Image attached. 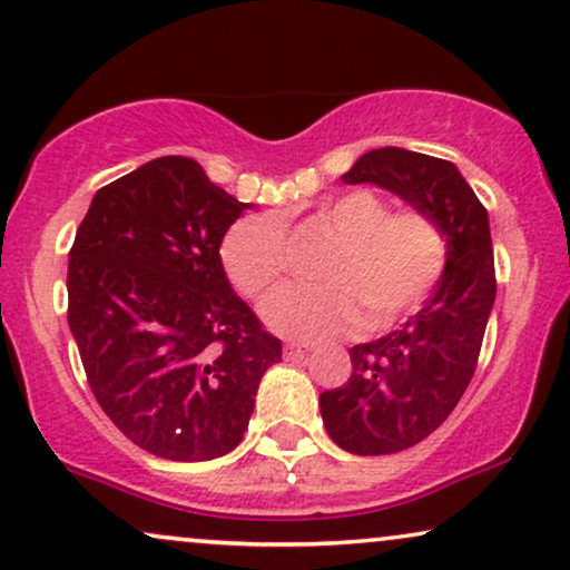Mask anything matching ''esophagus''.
<instances>
[{
  "label": "esophagus",
  "mask_w": 570,
  "mask_h": 570,
  "mask_svg": "<svg viewBox=\"0 0 570 570\" xmlns=\"http://www.w3.org/2000/svg\"><path fill=\"white\" fill-rule=\"evenodd\" d=\"M308 353V348L306 345H295V343H291V345H285V356L287 358H303Z\"/></svg>",
  "instance_id": "esophagus-1"
}]
</instances>
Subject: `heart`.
<instances>
[{"mask_svg": "<svg viewBox=\"0 0 570 570\" xmlns=\"http://www.w3.org/2000/svg\"><path fill=\"white\" fill-rule=\"evenodd\" d=\"M343 243L324 269V285H283L262 301V320L291 340H327L387 327L416 308L445 269L448 246L426 212H393L372 190H351L322 209ZM222 267L243 295H262L285 269V227L275 214L243 217L219 248Z\"/></svg>", "mask_w": 570, "mask_h": 570, "instance_id": "heart-1", "label": "heart"}]
</instances>
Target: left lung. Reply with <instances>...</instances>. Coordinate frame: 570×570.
<instances>
[{
	"instance_id": "8db88e82",
	"label": "left lung",
	"mask_w": 570,
	"mask_h": 570,
	"mask_svg": "<svg viewBox=\"0 0 570 570\" xmlns=\"http://www.w3.org/2000/svg\"><path fill=\"white\" fill-rule=\"evenodd\" d=\"M340 180L372 186L426 212L445 235V269L409 322L353 345L351 376L320 395L322 421L337 448L387 455L438 430L474 376L494 303L490 217L453 161L384 146L353 161Z\"/></svg>"
}]
</instances>
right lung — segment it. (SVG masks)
Instances as JSON below:
<instances>
[{"instance_id":"1","label":"right lung","mask_w":570,"mask_h":570,"mask_svg":"<svg viewBox=\"0 0 570 570\" xmlns=\"http://www.w3.org/2000/svg\"><path fill=\"white\" fill-rule=\"evenodd\" d=\"M250 204L190 157L96 190L68 264V322L101 411L167 461L240 445L264 372L283 358L233 291L219 246Z\"/></svg>"}]
</instances>
